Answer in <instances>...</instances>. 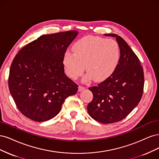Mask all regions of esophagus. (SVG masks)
<instances>
[{
  "label": "esophagus",
  "instance_id": "1",
  "mask_svg": "<svg viewBox=\"0 0 159 159\" xmlns=\"http://www.w3.org/2000/svg\"><path fill=\"white\" fill-rule=\"evenodd\" d=\"M85 89V88L84 87H83V86H79V89H78V90L79 91V92H80V91H82V90H84Z\"/></svg>",
  "mask_w": 159,
  "mask_h": 159
}]
</instances>
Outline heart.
<instances>
[{
    "mask_svg": "<svg viewBox=\"0 0 159 159\" xmlns=\"http://www.w3.org/2000/svg\"><path fill=\"white\" fill-rule=\"evenodd\" d=\"M74 53L66 52L63 65L70 78L78 79L84 70L86 79L104 80L114 73L120 59V46L116 41L96 36L78 40L73 47Z\"/></svg>",
    "mask_w": 159,
    "mask_h": 159,
    "instance_id": "b5f03b06",
    "label": "heart"
}]
</instances>
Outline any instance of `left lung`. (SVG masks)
I'll return each instance as SVG.
<instances>
[{
  "mask_svg": "<svg viewBox=\"0 0 159 159\" xmlns=\"http://www.w3.org/2000/svg\"><path fill=\"white\" fill-rule=\"evenodd\" d=\"M116 38L120 59L110 77L89 88L93 100L87 110L91 117L102 124L122 120L139 104L144 86V74L140 61L125 41L114 34H104Z\"/></svg>",
  "mask_w": 159,
  "mask_h": 159,
  "instance_id": "8db88e82",
  "label": "left lung"
}]
</instances>
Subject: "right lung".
<instances>
[{
    "label": "right lung",
    "instance_id": "right-lung-1",
    "mask_svg": "<svg viewBox=\"0 0 159 159\" xmlns=\"http://www.w3.org/2000/svg\"><path fill=\"white\" fill-rule=\"evenodd\" d=\"M78 31L43 35L20 50L10 69L8 87L16 106L28 118L45 121L61 111L78 85L65 74L63 57Z\"/></svg>",
    "mask_w": 159,
    "mask_h": 159
}]
</instances>
